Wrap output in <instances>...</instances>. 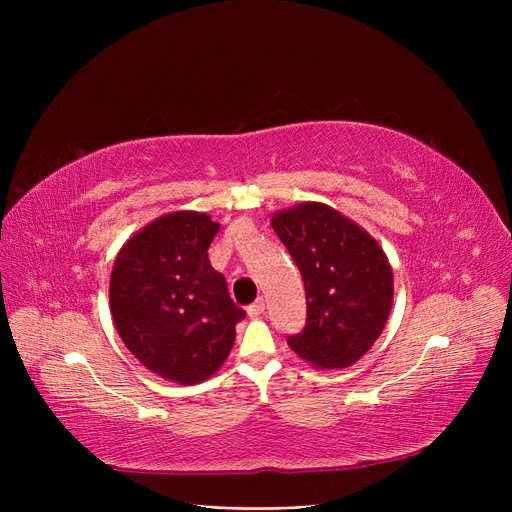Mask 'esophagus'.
Returning <instances> with one entry per match:
<instances>
[{"label": "esophagus", "mask_w": 512, "mask_h": 512, "mask_svg": "<svg viewBox=\"0 0 512 512\" xmlns=\"http://www.w3.org/2000/svg\"><path fill=\"white\" fill-rule=\"evenodd\" d=\"M247 313H249V317H251V319L261 317V315L265 313V301H263V299H257L253 305H249Z\"/></svg>", "instance_id": "esophagus-1"}]
</instances>
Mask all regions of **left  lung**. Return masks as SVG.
Instances as JSON below:
<instances>
[{
    "label": "left lung",
    "instance_id": "1",
    "mask_svg": "<svg viewBox=\"0 0 512 512\" xmlns=\"http://www.w3.org/2000/svg\"><path fill=\"white\" fill-rule=\"evenodd\" d=\"M272 228L297 263L307 326L288 346L315 369L355 365L380 338L394 299L392 265L365 228L326 203L276 211Z\"/></svg>",
    "mask_w": 512,
    "mask_h": 512
}]
</instances>
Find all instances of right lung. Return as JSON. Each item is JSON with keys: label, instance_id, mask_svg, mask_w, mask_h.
<instances>
[{"label": "right lung", "instance_id": "1", "mask_svg": "<svg viewBox=\"0 0 512 512\" xmlns=\"http://www.w3.org/2000/svg\"><path fill=\"white\" fill-rule=\"evenodd\" d=\"M218 230L201 211L159 215L124 242L110 278V311L128 351L182 386L224 365L245 317L207 257Z\"/></svg>", "mask_w": 512, "mask_h": 512}]
</instances>
